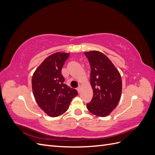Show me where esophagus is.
Listing matches in <instances>:
<instances>
[{
  "instance_id": "esophagus-1",
  "label": "esophagus",
  "mask_w": 155,
  "mask_h": 155,
  "mask_svg": "<svg viewBox=\"0 0 155 155\" xmlns=\"http://www.w3.org/2000/svg\"><path fill=\"white\" fill-rule=\"evenodd\" d=\"M77 91H78V92L79 93L81 92V87H80V86L78 87L77 88Z\"/></svg>"
}]
</instances>
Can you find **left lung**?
<instances>
[{"label": "left lung", "mask_w": 155, "mask_h": 155, "mask_svg": "<svg viewBox=\"0 0 155 155\" xmlns=\"http://www.w3.org/2000/svg\"><path fill=\"white\" fill-rule=\"evenodd\" d=\"M91 64V85L93 97L87 109L97 116L109 115L118 105L122 90L119 71L111 61L98 51L85 52Z\"/></svg>", "instance_id": "obj_1"}]
</instances>
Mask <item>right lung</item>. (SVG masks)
Wrapping results in <instances>:
<instances>
[{
	"mask_svg": "<svg viewBox=\"0 0 155 155\" xmlns=\"http://www.w3.org/2000/svg\"><path fill=\"white\" fill-rule=\"evenodd\" d=\"M69 53L56 52L46 58L32 76V91L37 104L50 117L66 112L78 93L64 83L61 69Z\"/></svg>",
	"mask_w": 155,
	"mask_h": 155,
	"instance_id": "right-lung-1",
	"label": "right lung"
}]
</instances>
